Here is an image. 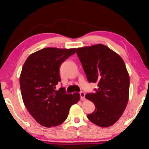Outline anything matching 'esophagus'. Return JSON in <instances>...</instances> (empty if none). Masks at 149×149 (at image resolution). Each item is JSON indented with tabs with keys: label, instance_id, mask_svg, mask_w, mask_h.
<instances>
[{
	"label": "esophagus",
	"instance_id": "1",
	"mask_svg": "<svg viewBox=\"0 0 149 149\" xmlns=\"http://www.w3.org/2000/svg\"><path fill=\"white\" fill-rule=\"evenodd\" d=\"M79 95H80L81 100H85V93L83 92V91H81L79 93Z\"/></svg>",
	"mask_w": 149,
	"mask_h": 149
}]
</instances>
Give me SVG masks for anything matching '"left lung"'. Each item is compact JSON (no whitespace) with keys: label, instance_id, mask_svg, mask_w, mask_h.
Instances as JSON below:
<instances>
[{"label":"left lung","instance_id":"left-lung-1","mask_svg":"<svg viewBox=\"0 0 149 149\" xmlns=\"http://www.w3.org/2000/svg\"><path fill=\"white\" fill-rule=\"evenodd\" d=\"M76 52L88 81L99 87L85 95L95 105L88 119L100 127H109L122 115L129 99L130 76L124 62L101 44L78 48Z\"/></svg>","mask_w":149,"mask_h":149}]
</instances>
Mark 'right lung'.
I'll use <instances>...</instances> for the list:
<instances>
[{"label": "right lung", "mask_w": 149, "mask_h": 149, "mask_svg": "<svg viewBox=\"0 0 149 149\" xmlns=\"http://www.w3.org/2000/svg\"><path fill=\"white\" fill-rule=\"evenodd\" d=\"M75 50L45 48L29 56L22 68L19 85L24 103L33 118L45 127L61 124L70 107L79 100V93L67 94L62 87L56 89L61 81L60 65Z\"/></svg>", "instance_id": "obj_1"}]
</instances>
